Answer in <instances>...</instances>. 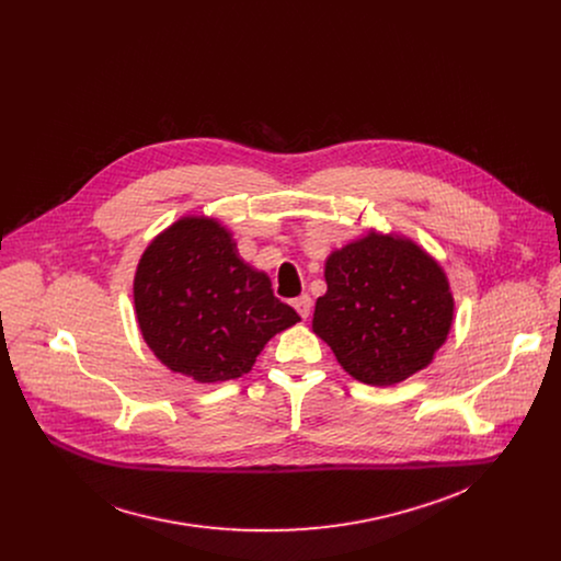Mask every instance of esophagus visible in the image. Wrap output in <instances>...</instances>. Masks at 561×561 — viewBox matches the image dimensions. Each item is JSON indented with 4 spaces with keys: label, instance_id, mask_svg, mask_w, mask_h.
<instances>
[{
    "label": "esophagus",
    "instance_id": "esophagus-1",
    "mask_svg": "<svg viewBox=\"0 0 561 561\" xmlns=\"http://www.w3.org/2000/svg\"><path fill=\"white\" fill-rule=\"evenodd\" d=\"M294 309L298 311V316H300L302 320H307V318L311 316V296H309V294H302L300 298H296V300H294Z\"/></svg>",
    "mask_w": 561,
    "mask_h": 561
}]
</instances>
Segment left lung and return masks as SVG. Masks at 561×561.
I'll return each instance as SVG.
<instances>
[{
	"mask_svg": "<svg viewBox=\"0 0 561 561\" xmlns=\"http://www.w3.org/2000/svg\"><path fill=\"white\" fill-rule=\"evenodd\" d=\"M313 332L356 380L391 387L445 343L454 298L443 270L410 241L369 236L325 261Z\"/></svg>",
	"mask_w": 561,
	"mask_h": 561,
	"instance_id": "obj_1",
	"label": "left lung"
}]
</instances>
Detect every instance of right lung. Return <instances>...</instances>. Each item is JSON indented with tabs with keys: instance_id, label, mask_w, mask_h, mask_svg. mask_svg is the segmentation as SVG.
I'll use <instances>...</instances> for the list:
<instances>
[{
	"instance_id": "obj_1",
	"label": "right lung",
	"mask_w": 561,
	"mask_h": 561,
	"mask_svg": "<svg viewBox=\"0 0 561 561\" xmlns=\"http://www.w3.org/2000/svg\"><path fill=\"white\" fill-rule=\"evenodd\" d=\"M134 302L145 341L165 367L198 382L250 371L265 343L300 316L263 272L238 256L214 220L183 218L140 259Z\"/></svg>"
}]
</instances>
